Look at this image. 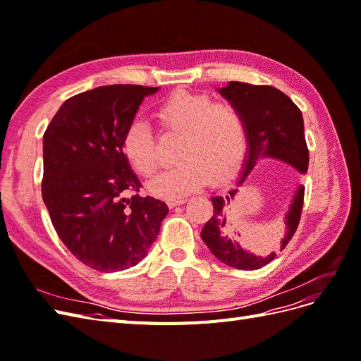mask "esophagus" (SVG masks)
Instances as JSON below:
<instances>
[{
	"label": "esophagus",
	"instance_id": "obj_1",
	"mask_svg": "<svg viewBox=\"0 0 361 361\" xmlns=\"http://www.w3.org/2000/svg\"><path fill=\"white\" fill-rule=\"evenodd\" d=\"M185 202H187V199H182V197L179 199V197H178V199H170V200H169V204H170L171 207H174V206H179V204H183Z\"/></svg>",
	"mask_w": 361,
	"mask_h": 361
}]
</instances>
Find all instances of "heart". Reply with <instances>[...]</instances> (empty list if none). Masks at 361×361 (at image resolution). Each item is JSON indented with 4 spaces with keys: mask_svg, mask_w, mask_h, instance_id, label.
I'll return each mask as SVG.
<instances>
[{
    "mask_svg": "<svg viewBox=\"0 0 361 361\" xmlns=\"http://www.w3.org/2000/svg\"><path fill=\"white\" fill-rule=\"evenodd\" d=\"M162 128L182 135L176 167L150 182V191L162 197H180L207 183L221 180L238 169L247 150L245 118L228 101H214L209 94L178 92L157 110ZM122 152L140 176L150 178L158 170L154 135L147 125L134 120L122 138Z\"/></svg>",
    "mask_w": 361,
    "mask_h": 361,
    "instance_id": "1",
    "label": "heart"
}]
</instances>
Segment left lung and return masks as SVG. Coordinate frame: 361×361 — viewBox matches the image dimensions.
<instances>
[{"label": "left lung", "instance_id": "obj_1", "mask_svg": "<svg viewBox=\"0 0 361 361\" xmlns=\"http://www.w3.org/2000/svg\"><path fill=\"white\" fill-rule=\"evenodd\" d=\"M228 102L241 110L247 126V155L244 171L239 176L236 187H241L256 164L264 158L279 159L289 164L300 173H307L309 149L304 137V120L300 108L290 97L271 85H253L231 81L218 89ZM238 190L227 194H215L211 197L214 215L202 228V239L212 255L223 264L238 269H259L268 265L276 257L271 255L260 257L248 253L238 243L239 233L227 223L226 212L235 199ZM304 203V187L295 190L293 199L285 216L286 232L280 241V250L285 248L300 224Z\"/></svg>", "mask_w": 361, "mask_h": 361}]
</instances>
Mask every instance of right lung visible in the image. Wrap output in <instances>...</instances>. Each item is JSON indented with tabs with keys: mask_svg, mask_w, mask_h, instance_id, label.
Wrapping results in <instances>:
<instances>
[{
	"mask_svg": "<svg viewBox=\"0 0 361 361\" xmlns=\"http://www.w3.org/2000/svg\"><path fill=\"white\" fill-rule=\"evenodd\" d=\"M158 87L104 85L75 94L43 134L42 197L71 253L101 272L137 265L155 243L167 204L141 197L122 138ZM130 193V196L127 194Z\"/></svg>",
	"mask_w": 361,
	"mask_h": 361,
	"instance_id": "1",
	"label": "right lung"
}]
</instances>
